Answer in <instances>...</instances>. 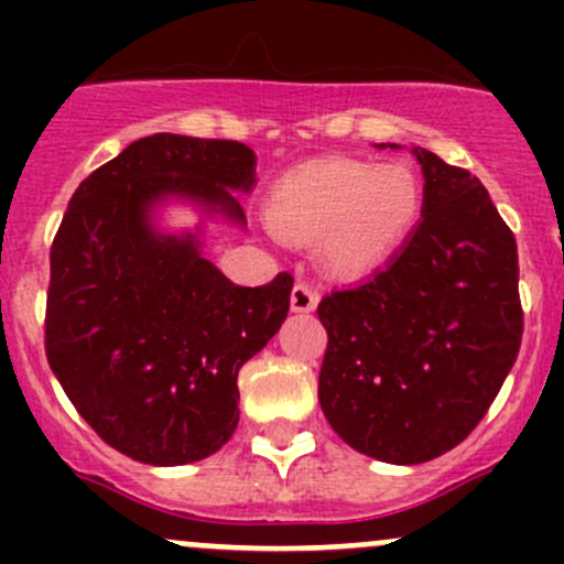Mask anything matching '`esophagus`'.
I'll return each mask as SVG.
<instances>
[{
    "label": "esophagus",
    "mask_w": 564,
    "mask_h": 564,
    "mask_svg": "<svg viewBox=\"0 0 564 564\" xmlns=\"http://www.w3.org/2000/svg\"><path fill=\"white\" fill-rule=\"evenodd\" d=\"M316 303H318V292L311 286V283H297V286L292 289L294 314H311V311H316Z\"/></svg>",
    "instance_id": "esophagus-1"
}]
</instances>
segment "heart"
<instances>
[{
    "label": "heart",
    "instance_id": "b5f03b06",
    "mask_svg": "<svg viewBox=\"0 0 564 564\" xmlns=\"http://www.w3.org/2000/svg\"><path fill=\"white\" fill-rule=\"evenodd\" d=\"M420 209L423 187L406 166L322 158L272 185L264 218L281 240L314 242L316 264L324 272L360 278L409 240Z\"/></svg>",
    "mask_w": 564,
    "mask_h": 564
}]
</instances>
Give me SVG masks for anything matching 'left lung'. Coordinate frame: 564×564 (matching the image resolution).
<instances>
[{
    "mask_svg": "<svg viewBox=\"0 0 564 564\" xmlns=\"http://www.w3.org/2000/svg\"><path fill=\"white\" fill-rule=\"evenodd\" d=\"M412 155L420 224L382 270L318 303L324 417L357 453L403 466L471 434L524 333L516 237L482 182L423 147Z\"/></svg>",
    "mask_w": 564,
    "mask_h": 564,
    "instance_id": "1",
    "label": "left lung"
}]
</instances>
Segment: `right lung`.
<instances>
[{
    "instance_id": "add662e5",
    "label": "right lung",
    "mask_w": 564,
    "mask_h": 564,
    "mask_svg": "<svg viewBox=\"0 0 564 564\" xmlns=\"http://www.w3.org/2000/svg\"><path fill=\"white\" fill-rule=\"evenodd\" d=\"M256 152L240 141L155 133L73 193L51 246L45 357L100 440L180 466L213 456L240 420L237 373L289 314L292 275L237 286L204 256L202 226L163 231V204L246 226Z\"/></svg>"
}]
</instances>
